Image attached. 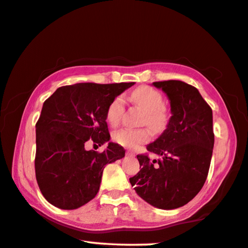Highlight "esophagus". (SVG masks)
Segmentation results:
<instances>
[{
  "label": "esophagus",
  "mask_w": 248,
  "mask_h": 248,
  "mask_svg": "<svg viewBox=\"0 0 248 248\" xmlns=\"http://www.w3.org/2000/svg\"><path fill=\"white\" fill-rule=\"evenodd\" d=\"M127 155H130V156H135V155H136V153L133 152V151H127Z\"/></svg>",
  "instance_id": "1"
}]
</instances>
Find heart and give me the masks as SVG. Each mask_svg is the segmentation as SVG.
<instances>
[{"label":"heart","mask_w":248,"mask_h":248,"mask_svg":"<svg viewBox=\"0 0 248 248\" xmlns=\"http://www.w3.org/2000/svg\"><path fill=\"white\" fill-rule=\"evenodd\" d=\"M132 100L142 107L147 115L144 123L150 127L155 133L162 132L167 128L169 116L163 108V98L155 88L142 86L137 88L131 95ZM124 112V99L123 96H118L109 104L106 112V118L109 124L117 125L120 123ZM151 138V133L148 129L123 128L113 132L112 139L117 143L125 148L135 149L140 144L148 142Z\"/></svg>","instance_id":"heart-1"}]
</instances>
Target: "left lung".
Masks as SVG:
<instances>
[{
    "label": "left lung",
    "instance_id": "8db88e82",
    "mask_svg": "<svg viewBox=\"0 0 248 248\" xmlns=\"http://www.w3.org/2000/svg\"><path fill=\"white\" fill-rule=\"evenodd\" d=\"M152 85L167 95L172 116L166 130L147 145L160 159L137 155L141 170L129 180L150 205L174 210L195 198L205 183L214 147L213 112L199 90L186 82Z\"/></svg>",
    "mask_w": 248,
    "mask_h": 248
}]
</instances>
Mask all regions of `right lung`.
Here are the masks:
<instances>
[{
    "label": "right lung",
    "mask_w": 248,
    "mask_h": 248,
    "mask_svg": "<svg viewBox=\"0 0 248 248\" xmlns=\"http://www.w3.org/2000/svg\"><path fill=\"white\" fill-rule=\"evenodd\" d=\"M135 82H79L58 88L43 105L36 124L35 173L42 194L62 210L78 209L99 191L105 166L123 159L125 150L110 142L106 112L109 104ZM92 140L101 154L87 152Z\"/></svg>",
    "instance_id": "obj_1"
}]
</instances>
